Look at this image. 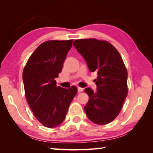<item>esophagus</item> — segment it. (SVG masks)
Wrapping results in <instances>:
<instances>
[{
    "mask_svg": "<svg viewBox=\"0 0 153 153\" xmlns=\"http://www.w3.org/2000/svg\"><path fill=\"white\" fill-rule=\"evenodd\" d=\"M77 90H78V92H82L83 90H84V88H80V87H77Z\"/></svg>",
    "mask_w": 153,
    "mask_h": 153,
    "instance_id": "34e87169",
    "label": "esophagus"
}]
</instances>
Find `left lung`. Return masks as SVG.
<instances>
[{"mask_svg": "<svg viewBox=\"0 0 153 153\" xmlns=\"http://www.w3.org/2000/svg\"><path fill=\"white\" fill-rule=\"evenodd\" d=\"M74 46L86 61L89 70L97 72V92L90 88L84 107L88 118L96 124L105 125L117 117L128 95V72L122 58L111 43L97 39H81Z\"/></svg>", "mask_w": 153, "mask_h": 153, "instance_id": "left-lung-1", "label": "left lung"}]
</instances>
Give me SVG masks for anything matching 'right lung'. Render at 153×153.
I'll use <instances>...</instances> for the list:
<instances>
[{
  "instance_id": "1",
  "label": "right lung",
  "mask_w": 153,
  "mask_h": 153,
  "mask_svg": "<svg viewBox=\"0 0 153 153\" xmlns=\"http://www.w3.org/2000/svg\"><path fill=\"white\" fill-rule=\"evenodd\" d=\"M73 40H49L38 46L23 71L26 100L36 118L53 128L63 123L77 89L56 86V77L63 68Z\"/></svg>"
}]
</instances>
